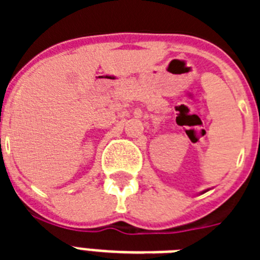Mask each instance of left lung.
I'll use <instances>...</instances> for the list:
<instances>
[{"mask_svg":"<svg viewBox=\"0 0 260 260\" xmlns=\"http://www.w3.org/2000/svg\"><path fill=\"white\" fill-rule=\"evenodd\" d=\"M203 192H206V191H203Z\"/></svg>","mask_w":260,"mask_h":260,"instance_id":"left-lung-1","label":"left lung"}]
</instances>
